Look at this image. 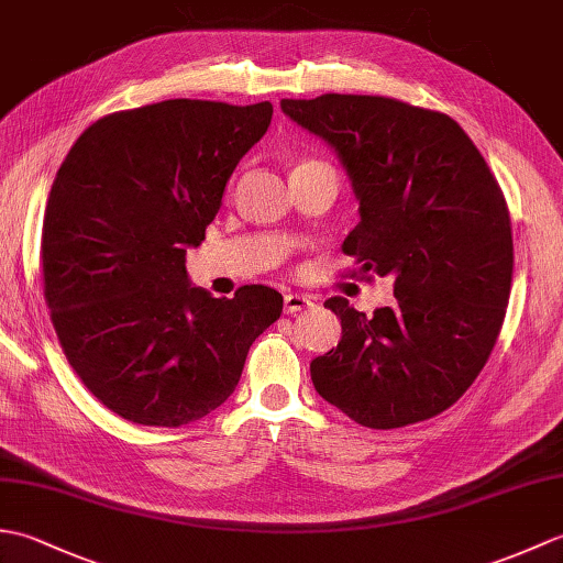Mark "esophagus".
Wrapping results in <instances>:
<instances>
[{
	"instance_id": "esophagus-1",
	"label": "esophagus",
	"mask_w": 563,
	"mask_h": 563,
	"mask_svg": "<svg viewBox=\"0 0 563 563\" xmlns=\"http://www.w3.org/2000/svg\"><path fill=\"white\" fill-rule=\"evenodd\" d=\"M312 305H314V302L309 300V297H305V295H297V292L285 295V300H283L285 314H297V312H302V309H309Z\"/></svg>"
}]
</instances>
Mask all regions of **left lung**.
<instances>
[{
    "label": "left lung",
    "instance_id": "obj_1",
    "mask_svg": "<svg viewBox=\"0 0 563 563\" xmlns=\"http://www.w3.org/2000/svg\"><path fill=\"white\" fill-rule=\"evenodd\" d=\"M280 109L339 157L361 214L343 251L363 273L391 275L397 297L373 317L324 302L341 341L309 365L314 389L377 430L442 413L482 373L506 317L512 234L492 169L445 113L357 93Z\"/></svg>",
    "mask_w": 563,
    "mask_h": 563
}]
</instances>
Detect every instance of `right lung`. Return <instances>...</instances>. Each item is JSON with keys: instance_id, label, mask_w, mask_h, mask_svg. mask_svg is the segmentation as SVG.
Listing matches in <instances>:
<instances>
[{"instance_id": "add662e5", "label": "right lung", "mask_w": 563, "mask_h": 563, "mask_svg": "<svg viewBox=\"0 0 563 563\" xmlns=\"http://www.w3.org/2000/svg\"><path fill=\"white\" fill-rule=\"evenodd\" d=\"M273 106L172 99L106 115L71 145L43 220L45 302L93 397L140 426L178 428L230 399L283 295L212 297L188 280L239 159Z\"/></svg>"}]
</instances>
